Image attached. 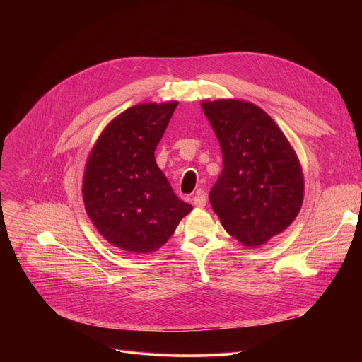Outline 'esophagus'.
I'll return each instance as SVG.
<instances>
[{"mask_svg":"<svg viewBox=\"0 0 362 362\" xmlns=\"http://www.w3.org/2000/svg\"><path fill=\"white\" fill-rule=\"evenodd\" d=\"M193 204L197 206V208H203V206L206 204V196H204V193L197 192V193L193 196Z\"/></svg>","mask_w":362,"mask_h":362,"instance_id":"1","label":"esophagus"}]
</instances>
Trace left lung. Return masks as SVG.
Instances as JSON below:
<instances>
[{
    "label": "left lung",
    "instance_id": "8db88e82",
    "mask_svg": "<svg viewBox=\"0 0 362 362\" xmlns=\"http://www.w3.org/2000/svg\"><path fill=\"white\" fill-rule=\"evenodd\" d=\"M219 140L223 169L209 200L225 230L245 246L284 232L303 199V176L288 139L257 106L239 100L203 101Z\"/></svg>",
    "mask_w": 362,
    "mask_h": 362
}]
</instances>
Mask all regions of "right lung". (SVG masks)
Instances as JSON below:
<instances>
[{
	"label": "right lung",
	"mask_w": 362,
	"mask_h": 362,
	"mask_svg": "<svg viewBox=\"0 0 362 362\" xmlns=\"http://www.w3.org/2000/svg\"><path fill=\"white\" fill-rule=\"evenodd\" d=\"M176 106L144 103L127 109L90 153L83 180L87 215L103 238L123 250H158L193 209L175 194L154 159Z\"/></svg>",
	"instance_id": "right-lung-1"
}]
</instances>
